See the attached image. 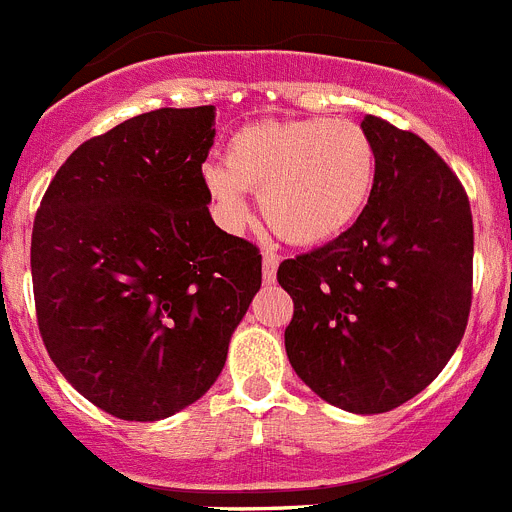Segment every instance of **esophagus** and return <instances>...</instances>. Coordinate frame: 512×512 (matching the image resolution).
<instances>
[{
  "mask_svg": "<svg viewBox=\"0 0 512 512\" xmlns=\"http://www.w3.org/2000/svg\"><path fill=\"white\" fill-rule=\"evenodd\" d=\"M278 265H280V257L275 255V252H265V255H262V280H265L267 285L275 283Z\"/></svg>",
  "mask_w": 512,
  "mask_h": 512,
  "instance_id": "1",
  "label": "esophagus"
}]
</instances>
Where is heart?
Returning <instances> with one entry per match:
<instances>
[{"label": "heart", "instance_id": "heart-1", "mask_svg": "<svg viewBox=\"0 0 512 512\" xmlns=\"http://www.w3.org/2000/svg\"><path fill=\"white\" fill-rule=\"evenodd\" d=\"M216 219L237 229L245 191L278 237L298 247L326 245L365 214L377 181V150L349 119H262L239 127L222 163L204 165Z\"/></svg>", "mask_w": 512, "mask_h": 512}]
</instances>
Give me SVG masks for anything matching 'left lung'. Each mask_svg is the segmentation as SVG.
Segmentation results:
<instances>
[{
	"mask_svg": "<svg viewBox=\"0 0 512 512\" xmlns=\"http://www.w3.org/2000/svg\"><path fill=\"white\" fill-rule=\"evenodd\" d=\"M377 181L342 237L283 260L296 375L349 413L393 411L457 352L472 306L474 232L459 178L413 132L367 114Z\"/></svg>",
	"mask_w": 512,
	"mask_h": 512,
	"instance_id": "obj_1",
	"label": "left lung"
}]
</instances>
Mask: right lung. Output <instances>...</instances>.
<instances>
[{
    "label": "right lung",
    "mask_w": 512,
    "mask_h": 512,
    "mask_svg": "<svg viewBox=\"0 0 512 512\" xmlns=\"http://www.w3.org/2000/svg\"><path fill=\"white\" fill-rule=\"evenodd\" d=\"M214 107L155 109L76 147L40 201L30 267L55 367L101 411L160 421L196 403L262 283L209 214Z\"/></svg>",
    "instance_id": "add662e5"
}]
</instances>
